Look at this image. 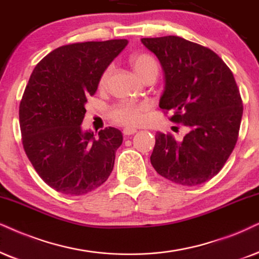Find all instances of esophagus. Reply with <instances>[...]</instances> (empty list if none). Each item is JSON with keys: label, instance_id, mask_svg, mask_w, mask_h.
<instances>
[{"label": "esophagus", "instance_id": "obj_1", "mask_svg": "<svg viewBox=\"0 0 259 259\" xmlns=\"http://www.w3.org/2000/svg\"><path fill=\"white\" fill-rule=\"evenodd\" d=\"M135 133H136V129H130V127H125V129H123V135L124 136L134 135Z\"/></svg>", "mask_w": 259, "mask_h": 259}]
</instances>
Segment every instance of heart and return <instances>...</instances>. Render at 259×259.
Instances as JSON below:
<instances>
[{
    "label": "heart",
    "mask_w": 259,
    "mask_h": 259,
    "mask_svg": "<svg viewBox=\"0 0 259 259\" xmlns=\"http://www.w3.org/2000/svg\"><path fill=\"white\" fill-rule=\"evenodd\" d=\"M132 65L136 74L142 78L143 81L150 76H158L159 65L155 58L149 55L141 54L136 55L132 58ZM112 68H106L103 75L100 76L99 86L105 87L109 77L111 75ZM149 110V105L147 103H133V101H122V103L114 105L111 109V118L114 122L122 124L125 126H136L140 125L145 119V113Z\"/></svg>",
    "instance_id": "1"
}]
</instances>
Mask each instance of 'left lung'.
<instances>
[{
	"label": "left lung",
	"mask_w": 259,
	"mask_h": 259,
	"mask_svg": "<svg viewBox=\"0 0 259 259\" xmlns=\"http://www.w3.org/2000/svg\"><path fill=\"white\" fill-rule=\"evenodd\" d=\"M161 64L165 88L159 106L172 122L188 127L183 140L156 133L150 155L154 169L176 184L195 186L217 176L237 143L243 101L224 61L177 35L142 38Z\"/></svg>",
	"instance_id": "left-lung-1"
}]
</instances>
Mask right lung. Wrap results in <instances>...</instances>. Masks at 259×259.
<instances>
[{
    "instance_id": "right-lung-1",
    "label": "right lung",
    "mask_w": 259,
    "mask_h": 259,
    "mask_svg": "<svg viewBox=\"0 0 259 259\" xmlns=\"http://www.w3.org/2000/svg\"><path fill=\"white\" fill-rule=\"evenodd\" d=\"M126 39L75 42L55 49L32 71L19 107L22 145L39 177L61 194H88L109 178L123 135L81 127L87 98L126 47Z\"/></svg>"
}]
</instances>
